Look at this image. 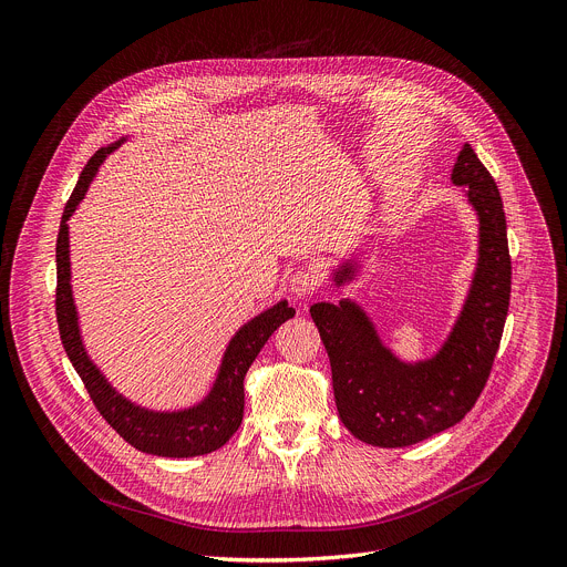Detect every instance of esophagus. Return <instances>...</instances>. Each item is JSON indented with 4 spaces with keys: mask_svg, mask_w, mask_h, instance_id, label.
I'll list each match as a JSON object with an SVG mask.
<instances>
[{
    "mask_svg": "<svg viewBox=\"0 0 567 567\" xmlns=\"http://www.w3.org/2000/svg\"><path fill=\"white\" fill-rule=\"evenodd\" d=\"M317 288H319V277L312 270H297V272H292V277H290V292L295 297L303 299V297L317 292Z\"/></svg>",
    "mask_w": 567,
    "mask_h": 567,
    "instance_id": "esophagus-1",
    "label": "esophagus"
}]
</instances>
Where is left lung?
Segmentation results:
<instances>
[{
  "mask_svg": "<svg viewBox=\"0 0 567 567\" xmlns=\"http://www.w3.org/2000/svg\"><path fill=\"white\" fill-rule=\"evenodd\" d=\"M451 183L463 187L478 216V259L463 310L431 358L406 362L395 355L353 299L310 306L330 360L339 417L373 446H409L458 424L483 393L498 353L512 290L503 200L470 145L458 154ZM358 272V257L344 259L332 270L334 288Z\"/></svg>",
  "mask_w": 567,
  "mask_h": 567,
  "instance_id": "8db88e82",
  "label": "left lung"
}]
</instances>
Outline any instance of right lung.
Returning a JSON list of instances; mask_svg holds the SVG:
<instances>
[{
  "instance_id": "obj_1",
  "label": "right lung",
  "mask_w": 567,
  "mask_h": 567,
  "mask_svg": "<svg viewBox=\"0 0 567 567\" xmlns=\"http://www.w3.org/2000/svg\"><path fill=\"white\" fill-rule=\"evenodd\" d=\"M127 138L111 143L109 147L97 150L86 167L82 169L78 185L64 207L60 220V235L55 246L58 261V292H55V315L60 326V337L64 351L84 382L95 409L100 415L116 429L132 446L143 454L163 456V458H194L205 456L228 442L244 420V378L252 367L255 358L270 339V334L290 317L295 308L286 299L266 308L246 321L225 347L216 380L212 382L207 395L185 409L174 411H154L141 406L113 389L104 373L89 358L82 332L80 317L71 288V248H69V218L75 214L78 205L86 196L89 185L93 183L100 165L109 154L116 152Z\"/></svg>"
}]
</instances>
